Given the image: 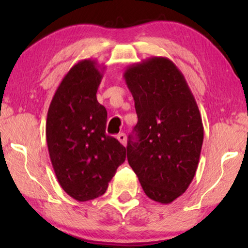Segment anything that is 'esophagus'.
<instances>
[{
  "label": "esophagus",
  "instance_id": "1",
  "mask_svg": "<svg viewBox=\"0 0 248 248\" xmlns=\"http://www.w3.org/2000/svg\"><path fill=\"white\" fill-rule=\"evenodd\" d=\"M117 140L121 142L123 145H126V135L125 133H120L117 135Z\"/></svg>",
  "mask_w": 248,
  "mask_h": 248
}]
</instances>
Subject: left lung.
Segmentation results:
<instances>
[{"instance_id":"1","label":"left lung","mask_w":248,"mask_h":248,"mask_svg":"<svg viewBox=\"0 0 248 248\" xmlns=\"http://www.w3.org/2000/svg\"><path fill=\"white\" fill-rule=\"evenodd\" d=\"M124 79L138 115L127 161L148 198L168 204L191 184L203 143L195 98L178 67L166 57L132 64Z\"/></svg>"}]
</instances>
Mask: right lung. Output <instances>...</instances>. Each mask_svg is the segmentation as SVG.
I'll list each match as a JSON object with an SVG mask.
<instances>
[{
    "mask_svg": "<svg viewBox=\"0 0 248 248\" xmlns=\"http://www.w3.org/2000/svg\"><path fill=\"white\" fill-rule=\"evenodd\" d=\"M105 66L82 60L71 67L50 101L46 141L61 187L79 202L103 195L126 149L106 134L107 110L97 100Z\"/></svg>",
    "mask_w": 248,
    "mask_h": 248,
    "instance_id": "right-lung-1",
    "label": "right lung"
}]
</instances>
